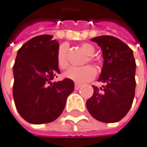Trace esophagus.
<instances>
[{
  "mask_svg": "<svg viewBox=\"0 0 147 147\" xmlns=\"http://www.w3.org/2000/svg\"><path fill=\"white\" fill-rule=\"evenodd\" d=\"M82 86V84L81 83H75V85H74V88H75V90H78L80 87Z\"/></svg>",
  "mask_w": 147,
  "mask_h": 147,
  "instance_id": "34e87169",
  "label": "esophagus"
}]
</instances>
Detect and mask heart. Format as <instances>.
I'll return each mask as SVG.
<instances>
[{
    "label": "heart",
    "instance_id": "1",
    "mask_svg": "<svg viewBox=\"0 0 147 147\" xmlns=\"http://www.w3.org/2000/svg\"><path fill=\"white\" fill-rule=\"evenodd\" d=\"M81 49L87 56H92L95 53L94 47L88 43L82 44L81 46ZM88 60L92 61L91 57L88 58ZM56 62L61 69H65L68 67L69 63L67 59V46L65 44H63L59 47L57 54H56ZM64 75L65 78L72 80L76 83H84L95 77L96 71L93 67L90 65H85L82 67H71L64 74Z\"/></svg>",
    "mask_w": 147,
    "mask_h": 147
}]
</instances>
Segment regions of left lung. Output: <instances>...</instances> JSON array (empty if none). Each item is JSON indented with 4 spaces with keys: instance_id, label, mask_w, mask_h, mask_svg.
<instances>
[{
    "instance_id": "obj_1",
    "label": "left lung",
    "mask_w": 147,
    "mask_h": 147,
    "mask_svg": "<svg viewBox=\"0 0 147 147\" xmlns=\"http://www.w3.org/2000/svg\"><path fill=\"white\" fill-rule=\"evenodd\" d=\"M101 48L103 66L93 95L86 107L95 119L114 123L122 119L130 109L135 97L136 61L132 49L112 36H100L91 39Z\"/></svg>"
}]
</instances>
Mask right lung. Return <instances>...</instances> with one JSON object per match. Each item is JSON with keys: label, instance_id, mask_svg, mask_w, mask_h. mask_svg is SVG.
Here are the masks:
<instances>
[{"label": "right lung", "instance_id": "1", "mask_svg": "<svg viewBox=\"0 0 147 147\" xmlns=\"http://www.w3.org/2000/svg\"><path fill=\"white\" fill-rule=\"evenodd\" d=\"M59 43L53 36L40 35L23 45L13 65V98L20 115L31 124L55 120L74 92L70 79L52 82L59 68L56 54ZM57 77V76H56Z\"/></svg>", "mask_w": 147, "mask_h": 147}]
</instances>
